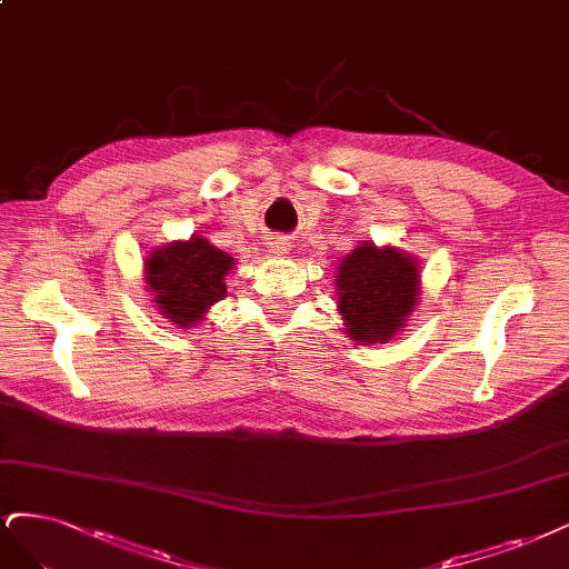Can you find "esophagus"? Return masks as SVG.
<instances>
[{
	"label": "esophagus",
	"mask_w": 569,
	"mask_h": 569,
	"mask_svg": "<svg viewBox=\"0 0 569 569\" xmlns=\"http://www.w3.org/2000/svg\"><path fill=\"white\" fill-rule=\"evenodd\" d=\"M266 244H268L270 253H276V257H284V253H289V240L282 238V234H272Z\"/></svg>",
	"instance_id": "obj_1"
}]
</instances>
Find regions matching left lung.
Returning a JSON list of instances; mask_svg holds the SVG:
<instances>
[{"label":"left lung","instance_id":"1","mask_svg":"<svg viewBox=\"0 0 569 569\" xmlns=\"http://www.w3.org/2000/svg\"><path fill=\"white\" fill-rule=\"evenodd\" d=\"M337 278L339 310L352 341H388L405 325L419 297L417 261L390 247L352 249Z\"/></svg>","mask_w":569,"mask_h":569}]
</instances>
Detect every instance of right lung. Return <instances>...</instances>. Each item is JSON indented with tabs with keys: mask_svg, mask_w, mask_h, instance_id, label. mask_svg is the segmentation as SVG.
<instances>
[{
	"mask_svg": "<svg viewBox=\"0 0 569 569\" xmlns=\"http://www.w3.org/2000/svg\"><path fill=\"white\" fill-rule=\"evenodd\" d=\"M230 268L228 253L194 234L188 242L154 249L146 261V280L162 316L179 327H192L228 293Z\"/></svg>",
	"mask_w": 569,
	"mask_h": 569,
	"instance_id": "obj_1",
	"label": "right lung"
}]
</instances>
